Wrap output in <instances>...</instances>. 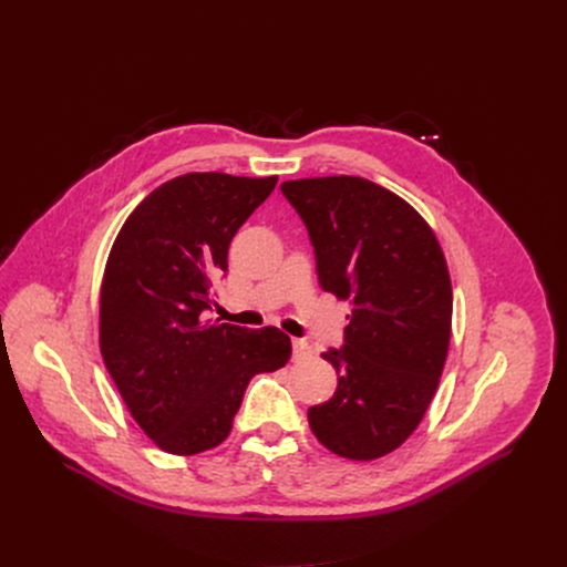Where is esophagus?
<instances>
[{"label": "esophagus", "mask_w": 567, "mask_h": 567, "mask_svg": "<svg viewBox=\"0 0 567 567\" xmlns=\"http://www.w3.org/2000/svg\"><path fill=\"white\" fill-rule=\"evenodd\" d=\"M291 347H293V359L301 361V359H308V355L312 353L310 344L306 340H291Z\"/></svg>", "instance_id": "esophagus-1"}]
</instances>
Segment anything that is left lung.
I'll list each match as a JSON object with an SVG mask.
<instances>
[{
    "mask_svg": "<svg viewBox=\"0 0 567 567\" xmlns=\"http://www.w3.org/2000/svg\"><path fill=\"white\" fill-rule=\"evenodd\" d=\"M308 227L323 291L349 301L342 349L321 353L336 395L308 409L331 453L377 460L413 434L451 344L453 287L432 227L395 193L361 176L285 182Z\"/></svg>",
    "mask_w": 567,
    "mask_h": 567,
    "instance_id": "1",
    "label": "left lung"
}]
</instances>
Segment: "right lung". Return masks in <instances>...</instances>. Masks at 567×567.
I'll use <instances>...</instances> for the list:
<instances>
[{
    "label": "right lung",
    "instance_id": "1",
    "mask_svg": "<svg viewBox=\"0 0 567 567\" xmlns=\"http://www.w3.org/2000/svg\"><path fill=\"white\" fill-rule=\"evenodd\" d=\"M278 176L190 172L148 193L116 234L101 285V353L135 423L161 451L220 445L259 372L291 355L276 329L204 319L227 250Z\"/></svg>",
    "mask_w": 567,
    "mask_h": 567
}]
</instances>
